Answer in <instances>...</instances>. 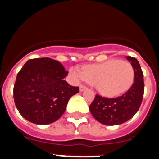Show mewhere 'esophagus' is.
I'll return each instance as SVG.
<instances>
[{
    "label": "esophagus",
    "instance_id": "obj_1",
    "mask_svg": "<svg viewBox=\"0 0 159 159\" xmlns=\"http://www.w3.org/2000/svg\"><path fill=\"white\" fill-rule=\"evenodd\" d=\"M86 89H87V87L84 86V85H80V91L81 92H84V90H86Z\"/></svg>",
    "mask_w": 159,
    "mask_h": 159
}]
</instances>
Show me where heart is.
<instances>
[{
  "mask_svg": "<svg viewBox=\"0 0 159 159\" xmlns=\"http://www.w3.org/2000/svg\"><path fill=\"white\" fill-rule=\"evenodd\" d=\"M69 73L75 80H87L95 85L102 95L108 97L125 93L134 80V67L129 62L119 60L86 66L83 71L78 67H71Z\"/></svg>",
  "mask_w": 159,
  "mask_h": 159,
  "instance_id": "b5f03b06",
  "label": "heart"
}]
</instances>
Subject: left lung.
I'll list each match as a JSON object with an SVG mask.
<instances>
[{"label": "left lung", "instance_id": "1", "mask_svg": "<svg viewBox=\"0 0 159 159\" xmlns=\"http://www.w3.org/2000/svg\"><path fill=\"white\" fill-rule=\"evenodd\" d=\"M126 58L134 70V80L131 88L117 98L109 99L96 95L89 106L92 116L97 121L107 126L119 125L128 121L139 111L143 101L144 83L139 63L134 57Z\"/></svg>", "mask_w": 159, "mask_h": 159}]
</instances>
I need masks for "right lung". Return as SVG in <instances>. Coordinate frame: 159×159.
Listing matches in <instances>:
<instances>
[{"instance_id":"add662e5","label":"right lung","mask_w":159,"mask_h":159,"mask_svg":"<svg viewBox=\"0 0 159 159\" xmlns=\"http://www.w3.org/2000/svg\"><path fill=\"white\" fill-rule=\"evenodd\" d=\"M57 60L36 58L28 60L19 71L13 88L14 102L20 114L35 124L54 123L64 113L68 100L79 87L64 80L67 75Z\"/></svg>"}]
</instances>
